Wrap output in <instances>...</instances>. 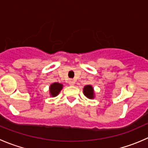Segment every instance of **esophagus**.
<instances>
[{"mask_svg":"<svg viewBox=\"0 0 148 148\" xmlns=\"http://www.w3.org/2000/svg\"><path fill=\"white\" fill-rule=\"evenodd\" d=\"M74 83H75L74 80H73V79H69V84L70 85H74Z\"/></svg>","mask_w":148,"mask_h":148,"instance_id":"34e87169","label":"esophagus"}]
</instances>
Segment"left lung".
Here are the masks:
<instances>
[{
    "mask_svg": "<svg viewBox=\"0 0 148 148\" xmlns=\"http://www.w3.org/2000/svg\"><path fill=\"white\" fill-rule=\"evenodd\" d=\"M83 92H84V95L88 98L92 99L94 97V91H93V88L91 85L84 86Z\"/></svg>",
    "mask_w": 148,
    "mask_h": 148,
    "instance_id": "obj_1",
    "label": "left lung"
}]
</instances>
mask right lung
I'll return each instance as SVG.
<instances>
[{
  "instance_id": "1",
  "label": "right lung",
  "mask_w": 148,
  "mask_h": 148,
  "mask_svg": "<svg viewBox=\"0 0 148 148\" xmlns=\"http://www.w3.org/2000/svg\"><path fill=\"white\" fill-rule=\"evenodd\" d=\"M63 85L59 83H53V84H51V87H50V92H51V95L53 97H56V95H58Z\"/></svg>"
}]
</instances>
